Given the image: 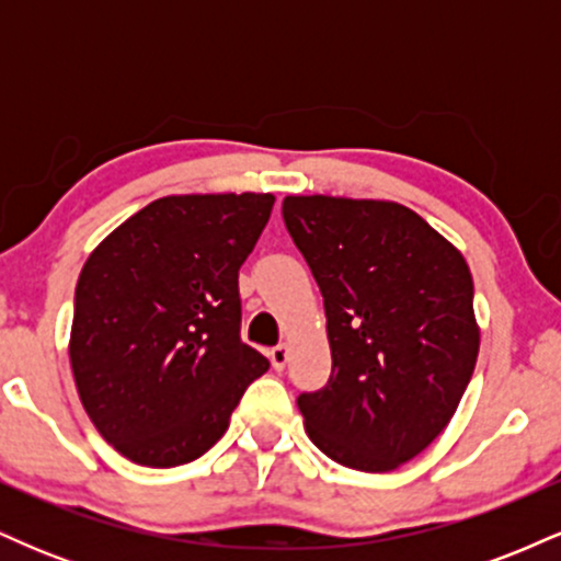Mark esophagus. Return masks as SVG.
Returning a JSON list of instances; mask_svg holds the SVG:
<instances>
[{"instance_id": "esophagus-1", "label": "esophagus", "mask_w": 561, "mask_h": 561, "mask_svg": "<svg viewBox=\"0 0 561 561\" xmlns=\"http://www.w3.org/2000/svg\"><path fill=\"white\" fill-rule=\"evenodd\" d=\"M268 362H272V366L276 371H282L289 362V347L287 345H276L268 351Z\"/></svg>"}]
</instances>
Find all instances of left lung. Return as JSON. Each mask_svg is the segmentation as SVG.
Returning a JSON list of instances; mask_svg holds the SVG:
<instances>
[{
	"mask_svg": "<svg viewBox=\"0 0 561 561\" xmlns=\"http://www.w3.org/2000/svg\"><path fill=\"white\" fill-rule=\"evenodd\" d=\"M285 227L327 313L332 375L300 392L306 433L358 472H390L446 430L480 351L465 255L385 199L289 195Z\"/></svg>",
	"mask_w": 561,
	"mask_h": 561,
	"instance_id": "8db88e82",
	"label": "left lung"
}]
</instances>
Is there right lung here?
Returning a JSON list of instances; mask_svg holds the SVG:
<instances>
[{
  "label": "right lung",
  "instance_id": "obj_1",
  "mask_svg": "<svg viewBox=\"0 0 561 561\" xmlns=\"http://www.w3.org/2000/svg\"><path fill=\"white\" fill-rule=\"evenodd\" d=\"M274 195H171L83 263L70 366L89 420L141 467L195 461L268 358L240 337V266Z\"/></svg>",
  "mask_w": 561,
  "mask_h": 561
}]
</instances>
